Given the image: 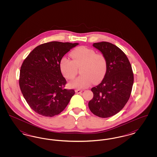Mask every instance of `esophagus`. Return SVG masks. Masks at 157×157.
<instances>
[{"instance_id":"esophagus-1","label":"esophagus","mask_w":157,"mask_h":157,"mask_svg":"<svg viewBox=\"0 0 157 157\" xmlns=\"http://www.w3.org/2000/svg\"><path fill=\"white\" fill-rule=\"evenodd\" d=\"M82 92V90H75V92H76V94H81V92Z\"/></svg>"}]
</instances>
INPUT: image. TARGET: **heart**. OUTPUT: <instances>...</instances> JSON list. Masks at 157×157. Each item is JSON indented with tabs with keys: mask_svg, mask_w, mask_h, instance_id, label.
Returning a JSON list of instances; mask_svg holds the SVG:
<instances>
[{
	"mask_svg": "<svg viewBox=\"0 0 157 157\" xmlns=\"http://www.w3.org/2000/svg\"><path fill=\"white\" fill-rule=\"evenodd\" d=\"M72 60L63 57L59 67L63 75L67 79H72L77 72V68L82 67V75L68 83L70 88L83 89L90 86L93 81L97 83L104 78L106 71V60L104 55L96 54L90 48L81 46L76 48L71 53Z\"/></svg>",
	"mask_w": 157,
	"mask_h": 157,
	"instance_id": "b5f03b06",
	"label": "heart"
}]
</instances>
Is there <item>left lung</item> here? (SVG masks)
I'll return each mask as SVG.
<instances>
[{"label":"left lung","mask_w":157,"mask_h":157,"mask_svg":"<svg viewBox=\"0 0 157 157\" xmlns=\"http://www.w3.org/2000/svg\"><path fill=\"white\" fill-rule=\"evenodd\" d=\"M106 60V71L101 83L91 89L94 97L88 106L94 115L108 118L120 112L130 97L134 75L126 55L118 47L107 42L94 43Z\"/></svg>","instance_id":"obj_1"}]
</instances>
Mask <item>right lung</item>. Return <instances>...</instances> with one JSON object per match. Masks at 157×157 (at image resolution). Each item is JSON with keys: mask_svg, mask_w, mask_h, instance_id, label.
<instances>
[{"mask_svg": "<svg viewBox=\"0 0 157 157\" xmlns=\"http://www.w3.org/2000/svg\"><path fill=\"white\" fill-rule=\"evenodd\" d=\"M78 43L51 42L36 47L23 62L19 86L27 103L39 115L52 117L63 111L75 90H66L60 60Z\"/></svg>", "mask_w": 157, "mask_h": 157, "instance_id": "add662e5", "label": "right lung"}]
</instances>
